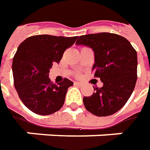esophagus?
I'll list each match as a JSON object with an SVG mask.
<instances>
[{"label": "esophagus", "mask_w": 150, "mask_h": 150, "mask_svg": "<svg viewBox=\"0 0 150 150\" xmlns=\"http://www.w3.org/2000/svg\"><path fill=\"white\" fill-rule=\"evenodd\" d=\"M74 85H76V86H82L83 83H79V82H74Z\"/></svg>", "instance_id": "34e87169"}]
</instances>
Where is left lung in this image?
Returning a JSON list of instances; mask_svg holds the SVG:
<instances>
[{
  "label": "left lung",
  "mask_w": 150,
  "mask_h": 150,
  "mask_svg": "<svg viewBox=\"0 0 150 150\" xmlns=\"http://www.w3.org/2000/svg\"><path fill=\"white\" fill-rule=\"evenodd\" d=\"M77 45L89 47L94 52V77L102 88L84 97L86 109L98 117L112 115L129 100L137 81V52L130 42L117 34L101 32L79 37Z\"/></svg>",
  "instance_id": "8db88e82"
}]
</instances>
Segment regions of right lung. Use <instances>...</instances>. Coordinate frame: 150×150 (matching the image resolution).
Listing matches in <instances>:
<instances>
[{
    "label": "right lung",
    "instance_id": "1",
    "mask_svg": "<svg viewBox=\"0 0 150 150\" xmlns=\"http://www.w3.org/2000/svg\"><path fill=\"white\" fill-rule=\"evenodd\" d=\"M77 38L37 35L26 38L18 47L12 62L15 88L24 105L33 112L49 115L63 105L67 88L73 83L64 78L53 84L49 70Z\"/></svg>",
    "mask_w": 150,
    "mask_h": 150
}]
</instances>
